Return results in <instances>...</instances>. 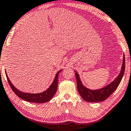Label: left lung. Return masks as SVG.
Listing matches in <instances>:
<instances>
[{
    "mask_svg": "<svg viewBox=\"0 0 131 131\" xmlns=\"http://www.w3.org/2000/svg\"><path fill=\"white\" fill-rule=\"evenodd\" d=\"M125 69V55L123 56V62L121 69L119 74L117 77L111 81L110 83L104 86V88L97 89L92 90L84 86L80 79L79 74L76 71H74L77 79V89L78 93L84 100L89 102H99L105 101L107 99L115 90L117 89V87L122 79L123 74Z\"/></svg>",
    "mask_w": 131,
    "mask_h": 131,
    "instance_id": "8db88e82",
    "label": "left lung"
}]
</instances>
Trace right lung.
I'll return each mask as SVG.
<instances>
[{"label":"right lung","instance_id":"obj_1","mask_svg":"<svg viewBox=\"0 0 131 131\" xmlns=\"http://www.w3.org/2000/svg\"><path fill=\"white\" fill-rule=\"evenodd\" d=\"M63 69H61V70L57 72V74L55 75L54 78L53 83H51V84L50 85L47 89L45 90V91L38 93H26V92H21L18 89H17L13 84L11 81H10L8 75L6 74V72H5V74H6V76L8 83L9 84L10 86H11V88L13 89L14 92L15 93V95H17L21 99H23L24 101H28V102L42 104L44 103V102H47L51 100L52 97L54 96V95L56 93L57 89V85H58V76L59 73Z\"/></svg>","mask_w":131,"mask_h":131}]
</instances>
